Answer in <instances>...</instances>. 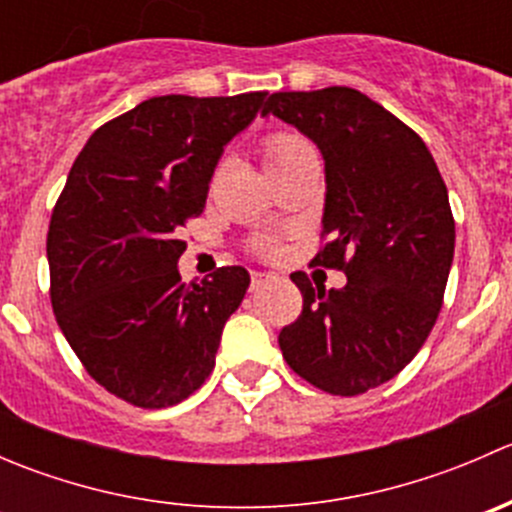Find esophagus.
Segmentation results:
<instances>
[{"label": "esophagus", "instance_id": "obj_1", "mask_svg": "<svg viewBox=\"0 0 512 512\" xmlns=\"http://www.w3.org/2000/svg\"><path fill=\"white\" fill-rule=\"evenodd\" d=\"M272 275L270 272H250V289H257L260 285H265V282H270Z\"/></svg>", "mask_w": 512, "mask_h": 512}]
</instances>
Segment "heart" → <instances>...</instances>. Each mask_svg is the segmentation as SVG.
<instances>
[{"label": "heart", "instance_id": "1", "mask_svg": "<svg viewBox=\"0 0 512 512\" xmlns=\"http://www.w3.org/2000/svg\"><path fill=\"white\" fill-rule=\"evenodd\" d=\"M314 156L312 146L304 136L294 131H272L262 138V158H265V165L270 173H277V170L287 168V165L297 163V160ZM252 250L267 252L272 250V242L267 237H255L252 240Z\"/></svg>", "mask_w": 512, "mask_h": 512}]
</instances>
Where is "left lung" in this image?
Returning <instances> with one entry per match:
<instances>
[{
	"instance_id": "1",
	"label": "left lung",
	"mask_w": 512,
	"mask_h": 512,
	"mask_svg": "<svg viewBox=\"0 0 512 512\" xmlns=\"http://www.w3.org/2000/svg\"><path fill=\"white\" fill-rule=\"evenodd\" d=\"M267 113L322 151L327 245L314 262L347 275L324 289L294 272L304 302L282 356L317 389L359 396L414 359L441 312L456 245L446 183L421 136L349 86L280 91Z\"/></svg>"
}]
</instances>
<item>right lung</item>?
<instances>
[{"mask_svg": "<svg viewBox=\"0 0 512 512\" xmlns=\"http://www.w3.org/2000/svg\"><path fill=\"white\" fill-rule=\"evenodd\" d=\"M265 98H148L96 128L71 165L46 235L51 307L84 369L126 404L175 406L213 371L250 275L220 267L180 282V230Z\"/></svg>", "mask_w": 512, "mask_h": 512, "instance_id": "right-lung-1", "label": "right lung"}]
</instances>
